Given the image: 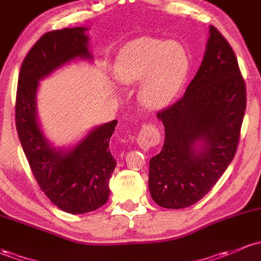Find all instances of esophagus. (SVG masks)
Wrapping results in <instances>:
<instances>
[{"instance_id":"obj_1","label":"esophagus","mask_w":261,"mask_h":261,"mask_svg":"<svg viewBox=\"0 0 261 261\" xmlns=\"http://www.w3.org/2000/svg\"><path fill=\"white\" fill-rule=\"evenodd\" d=\"M161 138L162 137L158 128L152 124V123H148V124L143 125L142 129L139 130L137 142H138V145L142 149L147 150L148 148L159 144L161 143Z\"/></svg>"}]
</instances>
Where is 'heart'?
Wrapping results in <instances>:
<instances>
[{"instance_id": "b5f03b06", "label": "heart", "mask_w": 261, "mask_h": 261, "mask_svg": "<svg viewBox=\"0 0 261 261\" xmlns=\"http://www.w3.org/2000/svg\"><path fill=\"white\" fill-rule=\"evenodd\" d=\"M188 69L187 53L176 42L142 37L119 52L117 78L125 85L143 81L139 99L148 108H163L180 89Z\"/></svg>"}]
</instances>
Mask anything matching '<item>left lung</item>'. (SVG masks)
I'll use <instances>...</instances> for the list:
<instances>
[{"label": "left lung", "instance_id": "8db88e82", "mask_svg": "<svg viewBox=\"0 0 261 261\" xmlns=\"http://www.w3.org/2000/svg\"><path fill=\"white\" fill-rule=\"evenodd\" d=\"M186 93L158 112L165 138L149 162V192L158 205L181 209L200 200L234 158L246 108L237 56L215 27Z\"/></svg>", "mask_w": 261, "mask_h": 261}]
</instances>
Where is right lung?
I'll return each instance as SVG.
<instances>
[{"instance_id": "obj_1", "label": "right lung", "mask_w": 261, "mask_h": 261, "mask_svg": "<svg viewBox=\"0 0 261 261\" xmlns=\"http://www.w3.org/2000/svg\"><path fill=\"white\" fill-rule=\"evenodd\" d=\"M85 27L51 31L33 44L18 75L16 128L38 186L55 205L69 214L93 212L107 203L117 161L109 139L117 120L93 128L71 149L55 148L37 117L38 82L75 58L92 60Z\"/></svg>"}]
</instances>
